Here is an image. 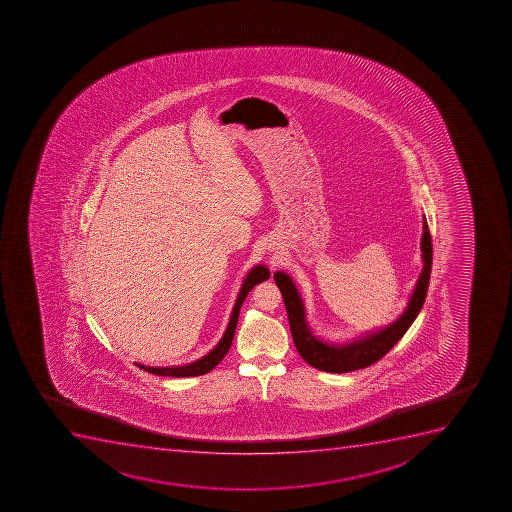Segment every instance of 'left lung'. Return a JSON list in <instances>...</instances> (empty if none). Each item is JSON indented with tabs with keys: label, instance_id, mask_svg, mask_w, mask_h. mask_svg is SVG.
<instances>
[{
	"label": "left lung",
	"instance_id": "obj_1",
	"mask_svg": "<svg viewBox=\"0 0 512 512\" xmlns=\"http://www.w3.org/2000/svg\"><path fill=\"white\" fill-rule=\"evenodd\" d=\"M420 243H422L420 250H422V259H424V269H422L419 282L415 285L414 294L410 297L404 314L400 315L399 319L389 327L347 345L325 344L312 335L307 327V322H305L304 304H302L299 292L295 289L294 282L284 272H275V284L279 285L282 297H284L295 347L307 364L312 365L315 369L324 370V372H332V374H344V372H352V370L365 369L382 359L404 337L405 332L424 305L427 289H429V280H431L432 240L425 218L424 233H422Z\"/></svg>",
	"mask_w": 512,
	"mask_h": 512
}]
</instances>
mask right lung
I'll list each match as a JSON object with an SVG mask.
<instances>
[{
  "instance_id": "obj_1",
  "label": "right lung",
  "mask_w": 512,
  "mask_h": 512,
  "mask_svg": "<svg viewBox=\"0 0 512 512\" xmlns=\"http://www.w3.org/2000/svg\"><path fill=\"white\" fill-rule=\"evenodd\" d=\"M270 272L264 265H257L248 272L247 279L243 280L242 289L238 294L237 302L233 307L232 317L228 322L227 332L223 335L222 340L218 342L217 347L205 355L203 359L193 362V364L183 365V367H145V365L137 364L140 369L147 370L150 374L165 375V377H195V375H203L210 372L213 367H217L218 362L225 357L230 345H232L233 335L237 329L238 314H240V307H242L243 300L247 297L248 292L255 287V285L269 279Z\"/></svg>"
}]
</instances>
